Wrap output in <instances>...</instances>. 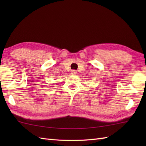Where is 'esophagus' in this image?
I'll return each instance as SVG.
<instances>
[{"label":"esophagus","mask_w":146,"mask_h":146,"mask_svg":"<svg viewBox=\"0 0 146 146\" xmlns=\"http://www.w3.org/2000/svg\"><path fill=\"white\" fill-rule=\"evenodd\" d=\"M77 73V72H76V70H72L71 71V74H72V75H76V74Z\"/></svg>","instance_id":"1"}]
</instances>
